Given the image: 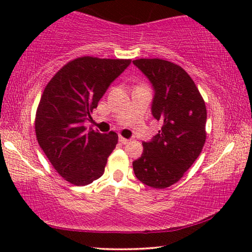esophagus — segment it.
I'll return each instance as SVG.
<instances>
[{"instance_id": "obj_1", "label": "esophagus", "mask_w": 252, "mask_h": 252, "mask_svg": "<svg viewBox=\"0 0 252 252\" xmlns=\"http://www.w3.org/2000/svg\"><path fill=\"white\" fill-rule=\"evenodd\" d=\"M119 142L123 143V144H127L129 142V140L125 139V137H123V136H119Z\"/></svg>"}]
</instances>
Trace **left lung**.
<instances>
[{"instance_id":"8db88e82","label":"left lung","mask_w":252,"mask_h":252,"mask_svg":"<svg viewBox=\"0 0 252 252\" xmlns=\"http://www.w3.org/2000/svg\"><path fill=\"white\" fill-rule=\"evenodd\" d=\"M133 64L153 85L154 118L161 128L133 161L142 184L163 189L178 182L204 147L206 108L195 82L179 65L158 58H140Z\"/></svg>"}]
</instances>
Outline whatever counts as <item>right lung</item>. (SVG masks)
<instances>
[{
	"label": "right lung",
	"mask_w": 252,
	"mask_h": 252,
	"mask_svg": "<svg viewBox=\"0 0 252 252\" xmlns=\"http://www.w3.org/2000/svg\"><path fill=\"white\" fill-rule=\"evenodd\" d=\"M129 64L130 60L79 57L44 88L35 116L36 139L55 170L72 185L87 186L104 173L118 135L87 129L85 123Z\"/></svg>",
	"instance_id": "1"
}]
</instances>
